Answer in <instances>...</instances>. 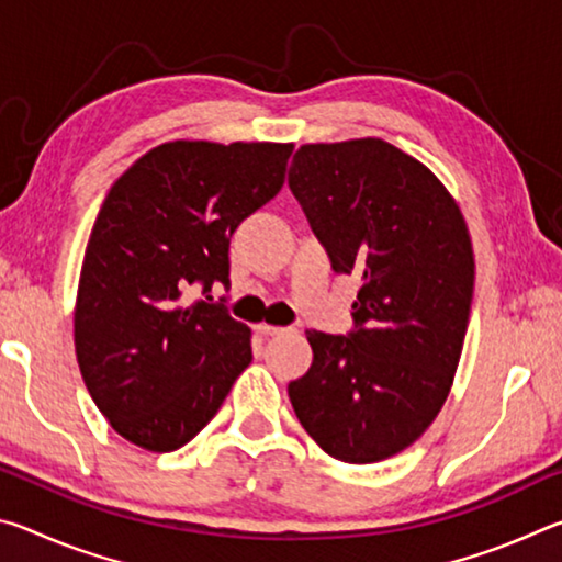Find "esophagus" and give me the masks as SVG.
<instances>
[{
  "instance_id": "obj_1",
  "label": "esophagus",
  "mask_w": 562,
  "mask_h": 562,
  "mask_svg": "<svg viewBox=\"0 0 562 562\" xmlns=\"http://www.w3.org/2000/svg\"><path fill=\"white\" fill-rule=\"evenodd\" d=\"M255 331L262 337H274V335H284L288 331V327H278V325H265V322H260V325H255Z\"/></svg>"
}]
</instances>
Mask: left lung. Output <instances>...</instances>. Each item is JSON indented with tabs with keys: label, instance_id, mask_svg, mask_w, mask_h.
<instances>
[{
	"label": "left lung",
	"instance_id": "left-lung-1",
	"mask_svg": "<svg viewBox=\"0 0 562 562\" xmlns=\"http://www.w3.org/2000/svg\"><path fill=\"white\" fill-rule=\"evenodd\" d=\"M290 188L339 274H361L355 331L310 329V372L288 386L331 459L376 463L429 429L451 392L473 300L459 203L422 160L382 138L304 144Z\"/></svg>",
	"mask_w": 562,
	"mask_h": 562
}]
</instances>
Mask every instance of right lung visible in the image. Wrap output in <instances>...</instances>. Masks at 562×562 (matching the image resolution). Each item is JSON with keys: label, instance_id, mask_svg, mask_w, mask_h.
<instances>
[{"label": "right lung", "instance_id": "right-lung-1", "mask_svg": "<svg viewBox=\"0 0 562 562\" xmlns=\"http://www.w3.org/2000/svg\"><path fill=\"white\" fill-rule=\"evenodd\" d=\"M292 148L168 140L111 186L83 252L74 347L93 404L140 449L186 446L252 361L250 327L183 292L231 284V237L280 193Z\"/></svg>", "mask_w": 562, "mask_h": 562}]
</instances>
